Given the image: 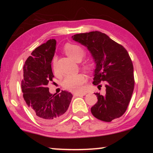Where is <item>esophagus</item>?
Returning a JSON list of instances; mask_svg holds the SVG:
<instances>
[{
    "label": "esophagus",
    "mask_w": 153,
    "mask_h": 153,
    "mask_svg": "<svg viewBox=\"0 0 153 153\" xmlns=\"http://www.w3.org/2000/svg\"><path fill=\"white\" fill-rule=\"evenodd\" d=\"M86 94L85 92H75L74 95L75 96H85Z\"/></svg>",
    "instance_id": "1"
}]
</instances>
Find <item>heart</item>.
Returning <instances> with one entry per match:
<instances>
[{
  "label": "heart",
  "mask_w": 153,
  "mask_h": 153,
  "mask_svg": "<svg viewBox=\"0 0 153 153\" xmlns=\"http://www.w3.org/2000/svg\"><path fill=\"white\" fill-rule=\"evenodd\" d=\"M64 52L71 58L76 61L80 60L85 55V51L81 47L74 44H68L64 47ZM55 59H53L54 69H55ZM85 68L88 69V67L85 66ZM85 78L81 73L68 75L65 77L62 81V85L65 89L72 91H79L82 89V85L85 83Z\"/></svg>",
  "instance_id": "obj_1"
}]
</instances>
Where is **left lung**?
<instances>
[{
	"label": "left lung",
	"mask_w": 153,
	"mask_h": 153,
	"mask_svg": "<svg viewBox=\"0 0 153 153\" xmlns=\"http://www.w3.org/2000/svg\"><path fill=\"white\" fill-rule=\"evenodd\" d=\"M72 38L86 47L94 59L93 84L101 87L99 83H105L106 94H95L98 101L91 107V113L106 122L119 118L127 110L134 91V68L129 53L122 45L98 31L75 34Z\"/></svg>",
	"instance_id": "obj_1"
}]
</instances>
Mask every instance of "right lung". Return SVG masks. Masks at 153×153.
<instances>
[{
    "mask_svg": "<svg viewBox=\"0 0 153 153\" xmlns=\"http://www.w3.org/2000/svg\"><path fill=\"white\" fill-rule=\"evenodd\" d=\"M55 49L56 40H48L31 52L23 68L22 89L26 106L35 118L46 124L62 119L73 98L65 91L51 94L47 88L54 77L51 62Z\"/></svg>",
    "mask_w": 153,
    "mask_h": 153,
    "instance_id": "obj_1",
    "label": "right lung"
}]
</instances>
